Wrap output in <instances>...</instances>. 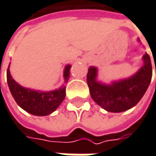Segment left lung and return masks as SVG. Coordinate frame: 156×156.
<instances>
[{"instance_id": "left-lung-1", "label": "left lung", "mask_w": 156, "mask_h": 156, "mask_svg": "<svg viewBox=\"0 0 156 156\" xmlns=\"http://www.w3.org/2000/svg\"><path fill=\"white\" fill-rule=\"evenodd\" d=\"M144 65L130 78L105 85L96 80L97 69H88L87 80L93 100L110 112H121L134 107L147 90L152 79L150 56L145 53Z\"/></svg>"}]
</instances>
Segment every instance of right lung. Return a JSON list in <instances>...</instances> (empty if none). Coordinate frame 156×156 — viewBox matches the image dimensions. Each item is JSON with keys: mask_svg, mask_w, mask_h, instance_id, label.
<instances>
[{"mask_svg": "<svg viewBox=\"0 0 156 156\" xmlns=\"http://www.w3.org/2000/svg\"><path fill=\"white\" fill-rule=\"evenodd\" d=\"M70 68V65H67L64 69L65 83L69 78ZM7 82L9 91L16 103L26 112L36 116H46L53 112L62 103L66 95V87L64 85L59 89L49 92L23 87L11 77L9 65L7 69Z\"/></svg>", "mask_w": 156, "mask_h": 156, "instance_id": "1", "label": "right lung"}]
</instances>
